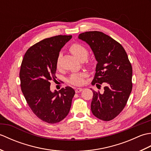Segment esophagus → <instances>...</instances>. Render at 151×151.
<instances>
[{"label": "esophagus", "mask_w": 151, "mask_h": 151, "mask_svg": "<svg viewBox=\"0 0 151 151\" xmlns=\"http://www.w3.org/2000/svg\"><path fill=\"white\" fill-rule=\"evenodd\" d=\"M83 91V89L81 88H76L75 89V92L76 93H80Z\"/></svg>", "instance_id": "esophagus-1"}]
</instances>
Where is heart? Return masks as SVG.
<instances>
[{"label":"heart","mask_w":151,"mask_h":151,"mask_svg":"<svg viewBox=\"0 0 151 151\" xmlns=\"http://www.w3.org/2000/svg\"><path fill=\"white\" fill-rule=\"evenodd\" d=\"M69 50L74 56L80 61H84L88 58V50L85 47L81 44L74 43L70 47ZM57 67H59V58L56 62ZM86 74L84 73H73L69 78V82L70 84L75 86H81L84 81V77Z\"/></svg>","instance_id":"heart-1"}]
</instances>
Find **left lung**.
Returning a JSON list of instances; mask_svg holds the SVG:
<instances>
[{
    "label": "left lung",
    "instance_id": "8db88e82",
    "mask_svg": "<svg viewBox=\"0 0 151 151\" xmlns=\"http://www.w3.org/2000/svg\"><path fill=\"white\" fill-rule=\"evenodd\" d=\"M78 39L89 45L97 62L91 84L105 85L102 93L91 89V112L99 119L110 121L123 110L132 91V65L123 46L103 32H86Z\"/></svg>",
    "mask_w": 151,
    "mask_h": 151
}]
</instances>
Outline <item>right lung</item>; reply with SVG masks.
I'll list each match as a JSON object with an SVG mask.
<instances>
[{
	"mask_svg": "<svg viewBox=\"0 0 151 151\" xmlns=\"http://www.w3.org/2000/svg\"><path fill=\"white\" fill-rule=\"evenodd\" d=\"M72 36L46 38L29 48L22 61L19 77L22 93L33 113L48 123H56L68 115L74 89L67 86L50 90V81L56 76L59 53Z\"/></svg>",
	"mask_w": 151,
	"mask_h": 151,
	"instance_id": "obj_1",
	"label": "right lung"
}]
</instances>
